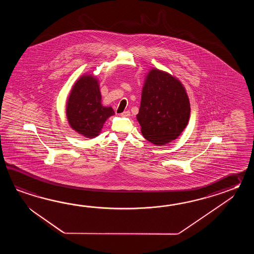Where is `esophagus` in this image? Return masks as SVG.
I'll return each mask as SVG.
<instances>
[{"label": "esophagus", "mask_w": 254, "mask_h": 254, "mask_svg": "<svg viewBox=\"0 0 254 254\" xmlns=\"http://www.w3.org/2000/svg\"><path fill=\"white\" fill-rule=\"evenodd\" d=\"M122 117H128L130 115V113H129V111H125L124 113H122V114H120Z\"/></svg>", "instance_id": "esophagus-1"}]
</instances>
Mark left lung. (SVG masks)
<instances>
[{
  "instance_id": "obj_1",
  "label": "left lung",
  "mask_w": 254,
  "mask_h": 254,
  "mask_svg": "<svg viewBox=\"0 0 254 254\" xmlns=\"http://www.w3.org/2000/svg\"><path fill=\"white\" fill-rule=\"evenodd\" d=\"M189 98L175 77L152 69L146 76L137 120L146 140L164 145L178 138L189 122Z\"/></svg>"
}]
</instances>
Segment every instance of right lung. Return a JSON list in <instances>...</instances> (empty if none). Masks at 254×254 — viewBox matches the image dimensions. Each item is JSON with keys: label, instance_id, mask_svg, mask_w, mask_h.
<instances>
[{"label": "right lung", "instance_id": "1", "mask_svg": "<svg viewBox=\"0 0 254 254\" xmlns=\"http://www.w3.org/2000/svg\"><path fill=\"white\" fill-rule=\"evenodd\" d=\"M97 79L83 75L72 87L66 107L69 125L78 133L94 138L100 133L105 121L114 115L112 107L102 105Z\"/></svg>", "mask_w": 254, "mask_h": 254}]
</instances>
